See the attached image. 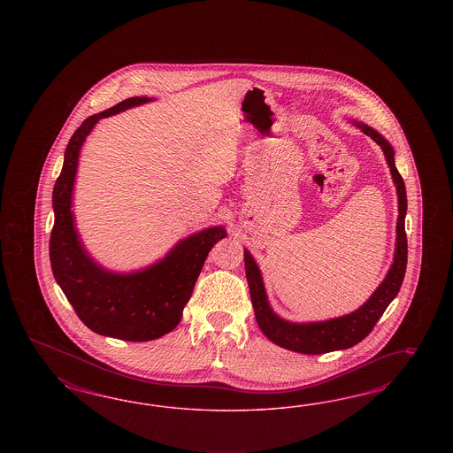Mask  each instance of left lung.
Masks as SVG:
<instances>
[{
  "label": "left lung",
  "mask_w": 453,
  "mask_h": 453,
  "mask_svg": "<svg viewBox=\"0 0 453 453\" xmlns=\"http://www.w3.org/2000/svg\"><path fill=\"white\" fill-rule=\"evenodd\" d=\"M367 136H371L385 154V159L390 167V174L397 186L398 219H397V247L394 264L384 279V282L372 294L371 299L365 302L356 312L347 316L332 319L326 322L312 324H292L275 316L265 297V290L262 284L261 271L252 256L244 250V265H246L247 284L250 290V301L254 305L256 320L259 324L264 335L279 347H284L299 354H327L334 350H343L354 347L364 341L379 319L382 317L388 303L395 299L400 286L405 277L407 269V234H405V214H407V192L405 182L398 174L395 167V152L388 144V141L380 136L375 129L365 124H357Z\"/></svg>",
  "instance_id": "1"
}]
</instances>
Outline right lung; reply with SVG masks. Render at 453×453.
<instances>
[{
  "instance_id": "obj_1",
  "label": "right lung",
  "mask_w": 453,
  "mask_h": 453,
  "mask_svg": "<svg viewBox=\"0 0 453 453\" xmlns=\"http://www.w3.org/2000/svg\"><path fill=\"white\" fill-rule=\"evenodd\" d=\"M148 101L151 99L146 96L129 97L82 121L69 139L53 189L55 226L50 237V261L56 282L88 329L129 342L159 339L178 326L207 254L226 237L220 226L204 229L180 241L163 261L134 274L108 273L82 249L71 212L82 142L99 119Z\"/></svg>"
}]
</instances>
